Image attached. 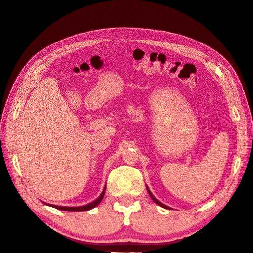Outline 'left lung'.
<instances>
[{
  "instance_id": "left-lung-1",
  "label": "left lung",
  "mask_w": 253,
  "mask_h": 253,
  "mask_svg": "<svg viewBox=\"0 0 253 253\" xmlns=\"http://www.w3.org/2000/svg\"><path fill=\"white\" fill-rule=\"evenodd\" d=\"M147 190H148V192H149V194H150V196H151V198L153 199V201L155 202V203H157L159 206H161V207H163V208H166V209H171L170 207H168V206H166V205H164L163 203H161L160 201H159V200H157V199L155 198V196L152 194V192L150 191V189H149V187H148V185H147Z\"/></svg>"
}]
</instances>
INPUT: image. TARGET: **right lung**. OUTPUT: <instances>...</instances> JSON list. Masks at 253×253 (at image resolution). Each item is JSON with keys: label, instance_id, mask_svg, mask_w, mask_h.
<instances>
[{"label": "right lung", "instance_id": "add662e5", "mask_svg": "<svg viewBox=\"0 0 253 253\" xmlns=\"http://www.w3.org/2000/svg\"><path fill=\"white\" fill-rule=\"evenodd\" d=\"M104 193H105V185H104V188H103V191H102V193L99 195V197L96 199L95 201H93V202H91V203H89V204H87V205H83V206H76V207H69V206H58V205H54V204H49V203H45V202H43L44 204H46V205H48V206H51V207H54V208H56V209H59V210H63V211H73V212H80V211H88V210H90V209H92V208H94V207H96L100 202H101V200L103 199V197H104Z\"/></svg>", "mask_w": 253, "mask_h": 253}]
</instances>
